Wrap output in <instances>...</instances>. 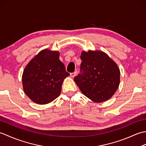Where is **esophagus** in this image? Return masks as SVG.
<instances>
[{
  "label": "esophagus",
  "instance_id": "obj_1",
  "mask_svg": "<svg viewBox=\"0 0 146 146\" xmlns=\"http://www.w3.org/2000/svg\"><path fill=\"white\" fill-rule=\"evenodd\" d=\"M76 73H77L76 71H74V72L70 73V76H71V77H74V76H75L76 75Z\"/></svg>",
  "mask_w": 146,
  "mask_h": 146
}]
</instances>
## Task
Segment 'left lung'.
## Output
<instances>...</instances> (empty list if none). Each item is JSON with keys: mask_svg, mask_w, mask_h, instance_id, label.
<instances>
[{"mask_svg": "<svg viewBox=\"0 0 146 146\" xmlns=\"http://www.w3.org/2000/svg\"><path fill=\"white\" fill-rule=\"evenodd\" d=\"M80 73L74 78L86 97L97 103L110 98L119 87L120 70L105 52L83 51Z\"/></svg>", "mask_w": 146, "mask_h": 146, "instance_id": "1", "label": "left lung"}]
</instances>
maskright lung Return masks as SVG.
Returning <instances> with one entry per match:
<instances>
[{"label":"right lung","mask_w":146,"mask_h":146,"mask_svg":"<svg viewBox=\"0 0 146 146\" xmlns=\"http://www.w3.org/2000/svg\"><path fill=\"white\" fill-rule=\"evenodd\" d=\"M59 57L58 51L44 49L24 69L22 78L24 91L35 103L47 104L60 95L63 80L70 73Z\"/></svg>","instance_id":"add662e5"}]
</instances>
